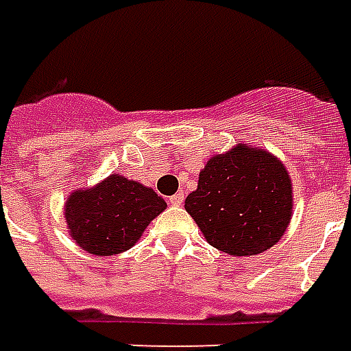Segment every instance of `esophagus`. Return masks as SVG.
<instances>
[{
	"instance_id": "34e87169",
	"label": "esophagus",
	"mask_w": 351,
	"mask_h": 351,
	"mask_svg": "<svg viewBox=\"0 0 351 351\" xmlns=\"http://www.w3.org/2000/svg\"><path fill=\"white\" fill-rule=\"evenodd\" d=\"M183 199H185V194H183V192H178V194H173V196L168 197V204L179 207V205L183 204Z\"/></svg>"
}]
</instances>
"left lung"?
<instances>
[{"label": "left lung", "instance_id": "left-lung-1", "mask_svg": "<svg viewBox=\"0 0 351 351\" xmlns=\"http://www.w3.org/2000/svg\"><path fill=\"white\" fill-rule=\"evenodd\" d=\"M185 209L210 246L235 257L263 254L291 222V178L276 157L239 144L209 159Z\"/></svg>", "mask_w": 351, "mask_h": 351}]
</instances>
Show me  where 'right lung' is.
Masks as SVG:
<instances>
[{
  "label": "right lung",
  "instance_id": "obj_1",
  "mask_svg": "<svg viewBox=\"0 0 351 351\" xmlns=\"http://www.w3.org/2000/svg\"><path fill=\"white\" fill-rule=\"evenodd\" d=\"M165 209L166 202L152 189L110 176L96 189L73 192L64 215L73 241L88 254L104 257L129 250Z\"/></svg>",
  "mask_w": 351,
  "mask_h": 351
}]
</instances>
